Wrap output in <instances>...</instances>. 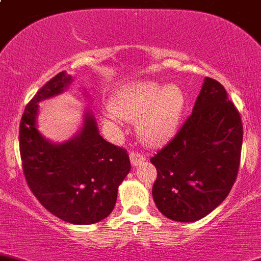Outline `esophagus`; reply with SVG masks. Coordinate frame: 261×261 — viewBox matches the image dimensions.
<instances>
[{
	"label": "esophagus",
	"mask_w": 261,
	"mask_h": 261,
	"mask_svg": "<svg viewBox=\"0 0 261 261\" xmlns=\"http://www.w3.org/2000/svg\"><path fill=\"white\" fill-rule=\"evenodd\" d=\"M129 158H130V162L133 166H138L139 163L143 162L146 158H144V154L141 152H136V150H133V152L129 153Z\"/></svg>",
	"instance_id": "34e87169"
}]
</instances>
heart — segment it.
<instances>
[{
    "label": "heart",
    "instance_id": "1",
    "mask_svg": "<svg viewBox=\"0 0 261 261\" xmlns=\"http://www.w3.org/2000/svg\"><path fill=\"white\" fill-rule=\"evenodd\" d=\"M184 107L185 95L177 85L162 87L154 82H136L115 94L104 122L117 128L119 118L137 120L141 117L139 136L150 146H158L173 136Z\"/></svg>",
    "mask_w": 261,
    "mask_h": 261
}]
</instances>
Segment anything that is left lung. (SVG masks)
<instances>
[{"label":"left lung","instance_id":"obj_1","mask_svg":"<svg viewBox=\"0 0 261 261\" xmlns=\"http://www.w3.org/2000/svg\"><path fill=\"white\" fill-rule=\"evenodd\" d=\"M243 123L217 80L205 77L192 113L173 138L150 158L157 170L152 195L166 217L202 219L232 189L240 166Z\"/></svg>","mask_w":261,"mask_h":261}]
</instances>
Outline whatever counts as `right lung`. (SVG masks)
<instances>
[{"mask_svg":"<svg viewBox=\"0 0 261 261\" xmlns=\"http://www.w3.org/2000/svg\"><path fill=\"white\" fill-rule=\"evenodd\" d=\"M70 83L68 72H59L29 101L20 122V154L26 182L39 202L64 221L90 225L113 211L130 162L127 150L99 134L90 114L79 136L66 143H49L37 132V103Z\"/></svg>","mask_w":261,"mask_h":261,"instance_id":"1","label":"right lung"}]
</instances>
